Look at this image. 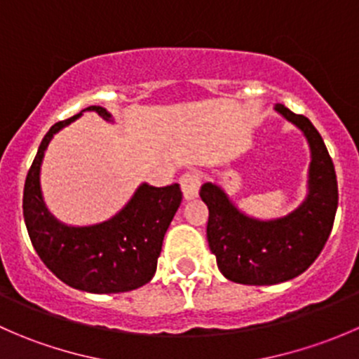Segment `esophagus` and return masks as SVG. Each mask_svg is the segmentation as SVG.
Segmentation results:
<instances>
[{
    "label": "esophagus",
    "mask_w": 359,
    "mask_h": 359,
    "mask_svg": "<svg viewBox=\"0 0 359 359\" xmlns=\"http://www.w3.org/2000/svg\"><path fill=\"white\" fill-rule=\"evenodd\" d=\"M180 187H182L184 198L187 201L198 198V193H200V177L194 172H187L180 177Z\"/></svg>",
    "instance_id": "obj_1"
}]
</instances>
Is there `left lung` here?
<instances>
[{
	"mask_svg": "<svg viewBox=\"0 0 359 359\" xmlns=\"http://www.w3.org/2000/svg\"><path fill=\"white\" fill-rule=\"evenodd\" d=\"M274 109L295 125L311 149L307 196L280 219L260 220L241 212L224 189L205 182L208 206L206 238L220 273L241 285H278L302 274L327 243L339 205L334 161L320 132L306 118L276 104Z\"/></svg>",
	"mask_w": 359,
	"mask_h": 359,
	"instance_id": "obj_1",
	"label": "left lung"
}]
</instances>
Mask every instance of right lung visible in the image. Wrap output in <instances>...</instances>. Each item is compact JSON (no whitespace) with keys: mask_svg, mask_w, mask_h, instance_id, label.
<instances>
[{"mask_svg":"<svg viewBox=\"0 0 359 359\" xmlns=\"http://www.w3.org/2000/svg\"><path fill=\"white\" fill-rule=\"evenodd\" d=\"M85 111L114 121L107 109L90 106L48 130L38 147L24 186V220L39 259L60 281L88 293L130 292L149 283L156 273L163 238L182 201L179 184H140L116 215L92 226H67L50 213L39 173L50 140Z\"/></svg>","mask_w":359,"mask_h":359,"instance_id":"obj_1","label":"right lung"}]
</instances>
